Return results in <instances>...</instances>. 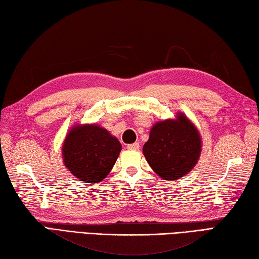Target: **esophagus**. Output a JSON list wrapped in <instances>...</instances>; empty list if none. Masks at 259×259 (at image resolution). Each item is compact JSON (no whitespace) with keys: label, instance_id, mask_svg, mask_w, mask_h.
I'll return each mask as SVG.
<instances>
[{"label":"esophagus","instance_id":"1","mask_svg":"<svg viewBox=\"0 0 259 259\" xmlns=\"http://www.w3.org/2000/svg\"><path fill=\"white\" fill-rule=\"evenodd\" d=\"M127 149H130V150H139L140 144L138 142L132 143V144H128V146H127Z\"/></svg>","mask_w":259,"mask_h":259}]
</instances>
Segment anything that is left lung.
I'll return each instance as SVG.
<instances>
[{"mask_svg":"<svg viewBox=\"0 0 259 259\" xmlns=\"http://www.w3.org/2000/svg\"><path fill=\"white\" fill-rule=\"evenodd\" d=\"M201 135L182 112L153 124L143 146L148 164L161 179L175 181L193 169L201 155Z\"/></svg>","mask_w":259,"mask_h":259,"instance_id":"8db88e82","label":"left lung"}]
</instances>
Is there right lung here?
Segmentation results:
<instances>
[{
	"mask_svg": "<svg viewBox=\"0 0 259 259\" xmlns=\"http://www.w3.org/2000/svg\"><path fill=\"white\" fill-rule=\"evenodd\" d=\"M66 168L84 183H99L107 178L121 150L118 139L98 124H76L62 143Z\"/></svg>",
	"mask_w": 259,
	"mask_h": 259,
	"instance_id": "1",
	"label": "right lung"
}]
</instances>
